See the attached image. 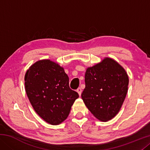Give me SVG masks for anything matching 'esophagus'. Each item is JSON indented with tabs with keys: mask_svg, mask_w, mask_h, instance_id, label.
I'll use <instances>...</instances> for the list:
<instances>
[{
	"mask_svg": "<svg viewBox=\"0 0 150 150\" xmlns=\"http://www.w3.org/2000/svg\"><path fill=\"white\" fill-rule=\"evenodd\" d=\"M77 92L78 93L79 95V96H81V93H82V89L80 87H79L77 89Z\"/></svg>",
	"mask_w": 150,
	"mask_h": 150,
	"instance_id": "34e87169",
	"label": "esophagus"
}]
</instances>
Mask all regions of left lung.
I'll return each mask as SVG.
<instances>
[{
    "instance_id": "left-lung-1",
    "label": "left lung",
    "mask_w": 150,
    "mask_h": 150,
    "mask_svg": "<svg viewBox=\"0 0 150 150\" xmlns=\"http://www.w3.org/2000/svg\"><path fill=\"white\" fill-rule=\"evenodd\" d=\"M85 81L81 98L87 108L100 121L113 118L128 92L129 79L125 69L116 61L106 57L87 68Z\"/></svg>"
}]
</instances>
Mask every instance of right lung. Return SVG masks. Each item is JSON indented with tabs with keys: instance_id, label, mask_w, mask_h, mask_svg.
<instances>
[{
	"instance_id": "1",
	"label": "right lung",
	"mask_w": 150,
	"mask_h": 150,
	"mask_svg": "<svg viewBox=\"0 0 150 150\" xmlns=\"http://www.w3.org/2000/svg\"><path fill=\"white\" fill-rule=\"evenodd\" d=\"M24 81L30 102L43 120L57 125L67 118L79 94L69 88L62 67L50 59L40 60L27 70Z\"/></svg>"
}]
</instances>
